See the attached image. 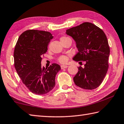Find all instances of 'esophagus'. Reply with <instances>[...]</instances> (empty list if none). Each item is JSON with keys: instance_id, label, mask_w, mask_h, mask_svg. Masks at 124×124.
<instances>
[{"instance_id": "34e87169", "label": "esophagus", "mask_w": 124, "mask_h": 124, "mask_svg": "<svg viewBox=\"0 0 124 124\" xmlns=\"http://www.w3.org/2000/svg\"><path fill=\"white\" fill-rule=\"evenodd\" d=\"M68 66H66V65H62L61 66V68L62 69H64V68H67Z\"/></svg>"}]
</instances>
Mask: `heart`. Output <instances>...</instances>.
Masks as SVG:
<instances>
[{
    "label": "heart",
    "mask_w": 124,
    "mask_h": 124,
    "mask_svg": "<svg viewBox=\"0 0 124 124\" xmlns=\"http://www.w3.org/2000/svg\"><path fill=\"white\" fill-rule=\"evenodd\" d=\"M67 39H70L66 36H63L60 39V40L61 42L62 40H66ZM67 61H68V57L65 55L61 56L60 57H59L58 58V61L60 63H63V64L66 63L67 62Z\"/></svg>",
    "instance_id": "b5f03b06"
}]
</instances>
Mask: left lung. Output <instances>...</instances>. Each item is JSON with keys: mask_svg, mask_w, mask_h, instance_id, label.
Returning <instances> with one entry per match:
<instances>
[{"mask_svg": "<svg viewBox=\"0 0 124 124\" xmlns=\"http://www.w3.org/2000/svg\"><path fill=\"white\" fill-rule=\"evenodd\" d=\"M66 33L75 40L78 49L73 60L85 62L84 68L78 67L74 83L85 89L96 88L102 82L109 67L110 49L106 36L102 29L89 22L69 29Z\"/></svg>", "mask_w": 124, "mask_h": 124, "instance_id": "left-lung-1", "label": "left lung"}]
</instances>
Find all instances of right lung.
Instances as JSON below:
<instances>
[{"label": "right lung", "mask_w": 124, "mask_h": 124, "mask_svg": "<svg viewBox=\"0 0 124 124\" xmlns=\"http://www.w3.org/2000/svg\"><path fill=\"white\" fill-rule=\"evenodd\" d=\"M53 38L48 31L28 30L20 35L15 46L14 65L18 75L29 91L38 95L54 88L56 75L61 70L58 64L53 63L48 68L40 64Z\"/></svg>", "instance_id": "1"}]
</instances>
